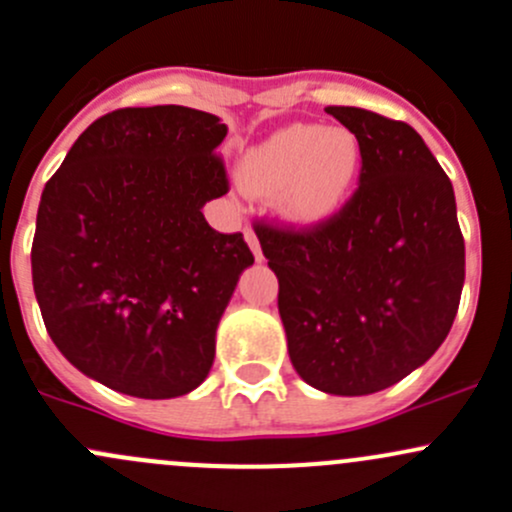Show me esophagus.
I'll use <instances>...</instances> for the list:
<instances>
[{"label": "esophagus", "instance_id": "1", "mask_svg": "<svg viewBox=\"0 0 512 512\" xmlns=\"http://www.w3.org/2000/svg\"><path fill=\"white\" fill-rule=\"evenodd\" d=\"M245 240H247V245H250V250H252V252H255V260H262L260 240H257L255 230H252V228H250V225H247V228H245Z\"/></svg>", "mask_w": 512, "mask_h": 512}]
</instances>
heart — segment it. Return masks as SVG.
<instances>
[{
  "label": "heart",
  "mask_w": 512,
  "mask_h": 512,
  "mask_svg": "<svg viewBox=\"0 0 512 512\" xmlns=\"http://www.w3.org/2000/svg\"><path fill=\"white\" fill-rule=\"evenodd\" d=\"M360 142L346 127L289 125L247 152L242 184L270 196L289 220L316 225L336 215L360 174Z\"/></svg>",
  "instance_id": "heart-1"
}]
</instances>
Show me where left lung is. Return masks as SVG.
<instances>
[{
	"mask_svg": "<svg viewBox=\"0 0 512 512\" xmlns=\"http://www.w3.org/2000/svg\"><path fill=\"white\" fill-rule=\"evenodd\" d=\"M360 142V176L316 225L255 228L279 279L297 373L328 395H370L427 363L454 324L466 250L454 188L407 122L326 107Z\"/></svg>",
	"mask_w": 512,
	"mask_h": 512,
	"instance_id": "8db88e82",
	"label": "left lung"
}]
</instances>
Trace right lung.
Masks as SVG:
<instances>
[{"label":"right lung","mask_w":512,"mask_h":512,"mask_svg":"<svg viewBox=\"0 0 512 512\" xmlns=\"http://www.w3.org/2000/svg\"><path fill=\"white\" fill-rule=\"evenodd\" d=\"M228 127L181 105L122 107L85 129L41 193L31 277L56 348L88 378L144 400L206 380L240 272L242 233L201 208L230 191Z\"/></svg>","instance_id":"obj_1"}]
</instances>
